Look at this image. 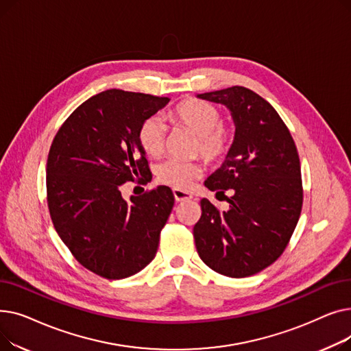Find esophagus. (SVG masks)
<instances>
[{"instance_id": "1", "label": "esophagus", "mask_w": 351, "mask_h": 351, "mask_svg": "<svg viewBox=\"0 0 351 351\" xmlns=\"http://www.w3.org/2000/svg\"><path fill=\"white\" fill-rule=\"evenodd\" d=\"M173 196L176 202H186L192 199V195L189 192L185 191H180V189H173Z\"/></svg>"}]
</instances>
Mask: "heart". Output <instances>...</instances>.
I'll use <instances>...</instances> for the list:
<instances>
[{"label": "heart", "mask_w": 351, "mask_h": 351, "mask_svg": "<svg viewBox=\"0 0 351 351\" xmlns=\"http://www.w3.org/2000/svg\"><path fill=\"white\" fill-rule=\"evenodd\" d=\"M172 118L197 136L199 151L205 158L215 159L226 151L229 132L228 129L220 126L222 118L213 105L189 98L175 106ZM138 141L146 155L158 156L162 152L165 141V126L162 121L158 117L145 119L139 126ZM199 176L200 166L193 162L169 159L162 163L158 169L159 182L176 189H188Z\"/></svg>", "instance_id": "obj_1"}]
</instances>
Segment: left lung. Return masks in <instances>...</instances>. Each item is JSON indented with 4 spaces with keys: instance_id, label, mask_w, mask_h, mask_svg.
<instances>
[{
    "instance_id": "obj_1",
    "label": "left lung",
    "mask_w": 351,
    "mask_h": 351,
    "mask_svg": "<svg viewBox=\"0 0 351 351\" xmlns=\"http://www.w3.org/2000/svg\"><path fill=\"white\" fill-rule=\"evenodd\" d=\"M232 115L229 152L206 180L217 193L232 189L229 209L200 200L193 228L196 250L212 270L247 278L270 266L286 249L303 204L300 160L287 126L274 108L245 86L197 94Z\"/></svg>"
}]
</instances>
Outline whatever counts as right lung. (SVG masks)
<instances>
[{"mask_svg": "<svg viewBox=\"0 0 351 351\" xmlns=\"http://www.w3.org/2000/svg\"><path fill=\"white\" fill-rule=\"evenodd\" d=\"M169 101L104 90L73 110L51 145L47 193L53 228L75 259L105 279H125L149 265L172 212L168 186L129 200L121 193L125 182H147L138 131Z\"/></svg>", "mask_w": 351, "mask_h": 351, "instance_id": "add662e5", "label": "right lung"}]
</instances>
